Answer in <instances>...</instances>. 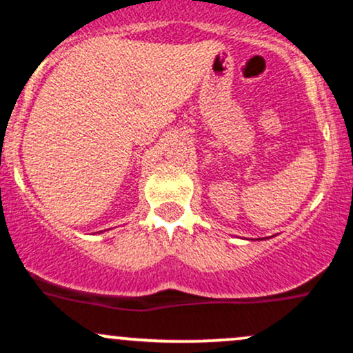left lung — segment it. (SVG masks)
<instances>
[{
  "mask_svg": "<svg viewBox=\"0 0 353 353\" xmlns=\"http://www.w3.org/2000/svg\"><path fill=\"white\" fill-rule=\"evenodd\" d=\"M265 239H269V237H265ZM259 241H261V239H259Z\"/></svg>",
  "mask_w": 353,
  "mask_h": 353,
  "instance_id": "1",
  "label": "left lung"
}]
</instances>
